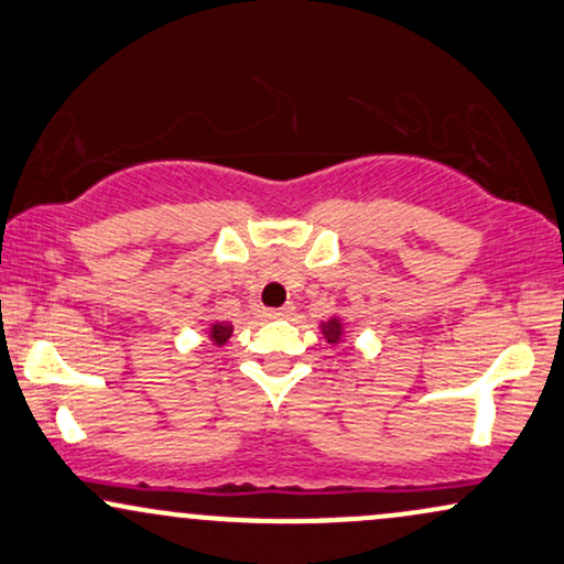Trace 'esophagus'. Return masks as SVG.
Listing matches in <instances>:
<instances>
[{"instance_id":"1","label":"esophagus","mask_w":564,"mask_h":564,"mask_svg":"<svg viewBox=\"0 0 564 564\" xmlns=\"http://www.w3.org/2000/svg\"><path fill=\"white\" fill-rule=\"evenodd\" d=\"M264 315H268L270 321H283V317L294 315V304H283V307H278V310H268Z\"/></svg>"}]
</instances>
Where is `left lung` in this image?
I'll use <instances>...</instances> for the list:
<instances>
[{
    "label": "left lung",
    "instance_id": "left-lung-1",
    "mask_svg": "<svg viewBox=\"0 0 564 564\" xmlns=\"http://www.w3.org/2000/svg\"><path fill=\"white\" fill-rule=\"evenodd\" d=\"M321 330H323L325 341L334 344V347H336V344L344 338V323H341V317H328V321L321 323Z\"/></svg>",
    "mask_w": 564,
    "mask_h": 564
}]
</instances>
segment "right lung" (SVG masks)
I'll list each match as a JSON object with an SVG mask.
<instances>
[{"instance_id":"right-lung-1","label":"right lung","mask_w":564,"mask_h":564,"mask_svg":"<svg viewBox=\"0 0 564 564\" xmlns=\"http://www.w3.org/2000/svg\"><path fill=\"white\" fill-rule=\"evenodd\" d=\"M230 334H234V325L226 323V321H217L209 325V341L215 344V347H223V344L228 341Z\"/></svg>"}]
</instances>
